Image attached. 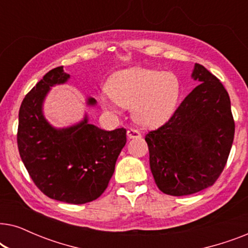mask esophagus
Masks as SVG:
<instances>
[{"mask_svg":"<svg viewBox=\"0 0 248 248\" xmlns=\"http://www.w3.org/2000/svg\"><path fill=\"white\" fill-rule=\"evenodd\" d=\"M127 138L128 139H135V138H141V133L135 128H128L127 130Z\"/></svg>","mask_w":248,"mask_h":248,"instance_id":"esophagus-1","label":"esophagus"}]
</instances>
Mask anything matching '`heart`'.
<instances>
[{
    "instance_id": "b5f03b06",
    "label": "heart",
    "mask_w": 248,
    "mask_h": 248,
    "mask_svg": "<svg viewBox=\"0 0 248 248\" xmlns=\"http://www.w3.org/2000/svg\"><path fill=\"white\" fill-rule=\"evenodd\" d=\"M181 81L172 72L131 67L115 73L101 96L104 107L116 111V105L132 106V115L144 126H158L169 120L181 97Z\"/></svg>"
}]
</instances>
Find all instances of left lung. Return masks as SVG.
I'll list each match as a JSON object with an SVG mask.
<instances>
[{
  "label": "left lung",
  "mask_w": 248,
  "mask_h": 248,
  "mask_svg": "<svg viewBox=\"0 0 248 248\" xmlns=\"http://www.w3.org/2000/svg\"><path fill=\"white\" fill-rule=\"evenodd\" d=\"M192 78L201 83L168 122L145 135L155 182L168 195H189L215 184L235 135L230 98L220 80L198 63Z\"/></svg>",
  "instance_id": "1"
}]
</instances>
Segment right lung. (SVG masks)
Returning a JSON list of instances; mask_svg holds the SVG:
<instances>
[{
    "instance_id": "obj_1",
    "label": "right lung",
    "mask_w": 248,
    "mask_h": 248,
    "mask_svg": "<svg viewBox=\"0 0 248 248\" xmlns=\"http://www.w3.org/2000/svg\"><path fill=\"white\" fill-rule=\"evenodd\" d=\"M63 66L47 72L26 94L19 110V154L35 185L44 194L71 204H84L107 188L115 164L126 143L124 127L105 131L88 123L53 127L43 115V101L50 87L65 83ZM88 105H94L93 98Z\"/></svg>"
}]
</instances>
